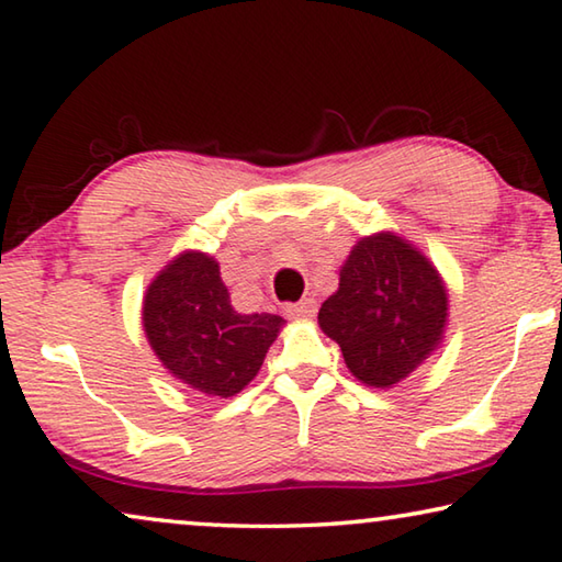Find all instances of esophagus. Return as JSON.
<instances>
[{
  "instance_id": "esophagus-1",
  "label": "esophagus",
  "mask_w": 562,
  "mask_h": 562,
  "mask_svg": "<svg viewBox=\"0 0 562 562\" xmlns=\"http://www.w3.org/2000/svg\"><path fill=\"white\" fill-rule=\"evenodd\" d=\"M284 313H288L290 317L310 319V317H315V313H317V300L315 297H305V300L295 302V305H284Z\"/></svg>"
}]
</instances>
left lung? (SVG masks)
Returning a JSON list of instances; mask_svg holds the SVG:
<instances>
[{"instance_id": "left-lung-1", "label": "left lung", "mask_w": 562, "mask_h": 562, "mask_svg": "<svg viewBox=\"0 0 562 562\" xmlns=\"http://www.w3.org/2000/svg\"><path fill=\"white\" fill-rule=\"evenodd\" d=\"M445 317L448 295L438 270L390 233L355 245L340 290L317 313L352 375L372 387L407 378L438 347Z\"/></svg>"}]
</instances>
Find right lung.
I'll list each match as a JSON object with an SVG mask.
<instances>
[{
	"instance_id": "obj_1",
	"label": "right lung",
	"mask_w": 562,
	"mask_h": 562,
	"mask_svg": "<svg viewBox=\"0 0 562 562\" xmlns=\"http://www.w3.org/2000/svg\"><path fill=\"white\" fill-rule=\"evenodd\" d=\"M149 345L184 385L233 397L262 368L284 319L239 315L210 255L184 252L149 284L142 307Z\"/></svg>"
}]
</instances>
